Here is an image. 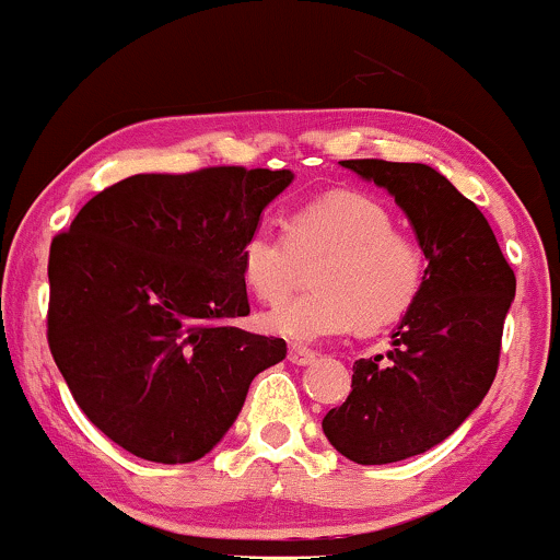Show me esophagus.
<instances>
[{
	"label": "esophagus",
	"mask_w": 560,
	"mask_h": 560,
	"mask_svg": "<svg viewBox=\"0 0 560 560\" xmlns=\"http://www.w3.org/2000/svg\"><path fill=\"white\" fill-rule=\"evenodd\" d=\"M313 361H316V352L305 350V347H292L289 350V363L292 365H311Z\"/></svg>",
	"instance_id": "esophagus-1"
}]
</instances>
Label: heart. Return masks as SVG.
<instances>
[{"instance_id":"b5f03b06","label":"heart","mask_w":560,"mask_h":560,"mask_svg":"<svg viewBox=\"0 0 560 560\" xmlns=\"http://www.w3.org/2000/svg\"><path fill=\"white\" fill-rule=\"evenodd\" d=\"M313 262L311 292L266 313L268 331L307 345L358 329L374 331L413 305L423 279L419 244L395 229L389 210L355 191H331L287 218L284 236L253 229L240 247L244 284L262 302H279Z\"/></svg>"}]
</instances>
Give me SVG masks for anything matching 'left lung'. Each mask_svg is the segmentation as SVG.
I'll use <instances>...</instances> for the list:
<instances>
[{"label":"left lung","instance_id":"1","mask_svg":"<svg viewBox=\"0 0 560 560\" xmlns=\"http://www.w3.org/2000/svg\"><path fill=\"white\" fill-rule=\"evenodd\" d=\"M384 186L413 223L429 266L387 355L352 365V389L324 416L345 458L382 466L440 445L490 392L516 276L490 223L423 163L342 160Z\"/></svg>","mask_w":560,"mask_h":560}]
</instances>
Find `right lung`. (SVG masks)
Here are the masks:
<instances>
[{
    "instance_id": "right-lung-1",
    "label": "right lung",
    "mask_w": 560,
    "mask_h": 560,
    "mask_svg": "<svg viewBox=\"0 0 560 560\" xmlns=\"http://www.w3.org/2000/svg\"><path fill=\"white\" fill-rule=\"evenodd\" d=\"M292 171L137 173L94 195L49 247L47 342L86 419L137 458L191 464L287 358L244 331V236Z\"/></svg>"
}]
</instances>
